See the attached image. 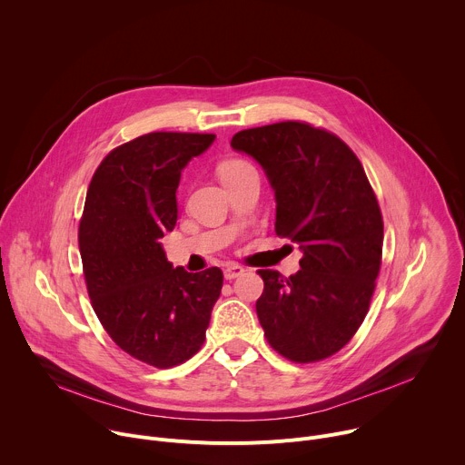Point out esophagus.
Listing matches in <instances>:
<instances>
[{
    "mask_svg": "<svg viewBox=\"0 0 465 465\" xmlns=\"http://www.w3.org/2000/svg\"><path fill=\"white\" fill-rule=\"evenodd\" d=\"M242 272H244V269L239 267V264H228V267L224 269V278H226V280H235V278H239Z\"/></svg>",
    "mask_w": 465,
    "mask_h": 465,
    "instance_id": "34e87169",
    "label": "esophagus"
}]
</instances>
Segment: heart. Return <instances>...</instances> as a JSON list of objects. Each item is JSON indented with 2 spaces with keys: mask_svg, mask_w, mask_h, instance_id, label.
Masks as SVG:
<instances>
[{
  "mask_svg": "<svg viewBox=\"0 0 465 465\" xmlns=\"http://www.w3.org/2000/svg\"><path fill=\"white\" fill-rule=\"evenodd\" d=\"M248 169H252V165H250V163H246L244 160H237V158H233V160H226L224 163H221V167H219V174H221V178H228V176L239 174V173L248 171Z\"/></svg>",
  "mask_w": 465,
  "mask_h": 465,
  "instance_id": "heart-1",
  "label": "heart"
}]
</instances>
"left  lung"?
I'll use <instances>...</instances> for the list:
<instances>
[{
	"label": "left lung",
	"instance_id": "1",
	"mask_svg": "<svg viewBox=\"0 0 465 465\" xmlns=\"http://www.w3.org/2000/svg\"><path fill=\"white\" fill-rule=\"evenodd\" d=\"M230 145L262 167L276 233L303 252L289 278L257 271L264 337L289 361L327 359L357 333L381 269L382 217L366 173L341 138L300 121L241 130Z\"/></svg>",
	"mask_w": 465,
	"mask_h": 465
}]
</instances>
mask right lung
<instances>
[{
  "instance_id": "right-lung-1",
  "label": "right lung",
  "mask_w": 465,
  "mask_h": 465,
  "mask_svg": "<svg viewBox=\"0 0 465 465\" xmlns=\"http://www.w3.org/2000/svg\"><path fill=\"white\" fill-rule=\"evenodd\" d=\"M213 142L151 132L114 149L88 187L79 248L94 311L123 351L156 368L201 350L221 296V269H174L160 241L176 226L182 169Z\"/></svg>"
}]
</instances>
